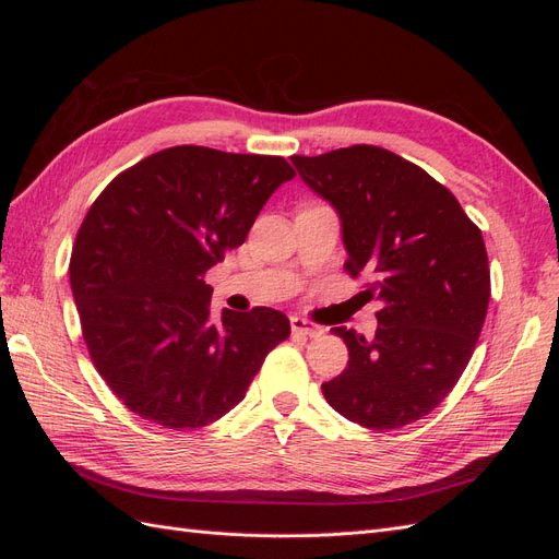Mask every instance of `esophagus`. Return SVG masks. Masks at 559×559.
I'll use <instances>...</instances> for the list:
<instances>
[{
    "instance_id": "1",
    "label": "esophagus",
    "mask_w": 559,
    "mask_h": 559,
    "mask_svg": "<svg viewBox=\"0 0 559 559\" xmlns=\"http://www.w3.org/2000/svg\"><path fill=\"white\" fill-rule=\"evenodd\" d=\"M292 331H294L296 335H306V337H319V335H324V329L317 326L314 321H308V319H302V317H292Z\"/></svg>"
}]
</instances>
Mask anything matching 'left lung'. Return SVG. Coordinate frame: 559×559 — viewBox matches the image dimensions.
I'll return each mask as SVG.
<instances>
[{
	"label": "left lung",
	"instance_id": "left-lung-1",
	"mask_svg": "<svg viewBox=\"0 0 559 559\" xmlns=\"http://www.w3.org/2000/svg\"><path fill=\"white\" fill-rule=\"evenodd\" d=\"M310 189L341 216L345 270L370 282L378 331L341 335L349 361L321 384L333 411L366 429H399L429 415L462 378L489 302L480 228L456 198L392 151L354 144L292 156Z\"/></svg>",
	"mask_w": 559,
	"mask_h": 559
}]
</instances>
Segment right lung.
<instances>
[{
  "label": "right lung",
  "mask_w": 559,
  "mask_h": 559,
  "mask_svg": "<svg viewBox=\"0 0 559 559\" xmlns=\"http://www.w3.org/2000/svg\"><path fill=\"white\" fill-rule=\"evenodd\" d=\"M282 156L173 146L128 167L76 233L72 294L97 373L142 419L200 429L238 405L292 333L273 308L212 317L205 273L294 179Z\"/></svg>",
  "instance_id": "right-lung-1"
}]
</instances>
